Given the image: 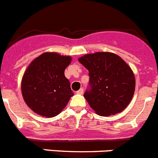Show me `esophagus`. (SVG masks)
Listing matches in <instances>:
<instances>
[{"label":"esophagus","instance_id":"1","mask_svg":"<svg viewBox=\"0 0 158 158\" xmlns=\"http://www.w3.org/2000/svg\"><path fill=\"white\" fill-rule=\"evenodd\" d=\"M83 92H84V89H79V90L77 91V94H79V95H82V94H83Z\"/></svg>","mask_w":158,"mask_h":158}]
</instances>
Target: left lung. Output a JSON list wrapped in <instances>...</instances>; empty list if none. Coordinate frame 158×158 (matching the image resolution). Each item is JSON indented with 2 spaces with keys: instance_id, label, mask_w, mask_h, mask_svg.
Instances as JSON below:
<instances>
[{
  "instance_id": "1",
  "label": "left lung",
  "mask_w": 158,
  "mask_h": 158,
  "mask_svg": "<svg viewBox=\"0 0 158 158\" xmlns=\"http://www.w3.org/2000/svg\"><path fill=\"white\" fill-rule=\"evenodd\" d=\"M89 69V83L84 96L100 116L121 112L135 92L132 70L120 56L110 52L89 54L78 59Z\"/></svg>"
}]
</instances>
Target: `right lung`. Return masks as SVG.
Returning a JSON list of instances; mask_svg holds the SVG:
<instances>
[{
  "instance_id": "right-lung-1",
  "label": "right lung",
  "mask_w": 158,
  "mask_h": 158,
  "mask_svg": "<svg viewBox=\"0 0 158 158\" xmlns=\"http://www.w3.org/2000/svg\"><path fill=\"white\" fill-rule=\"evenodd\" d=\"M71 57L46 52L32 62L22 80V93L29 107L41 116L52 118L61 112L73 95L65 69Z\"/></svg>"
}]
</instances>
